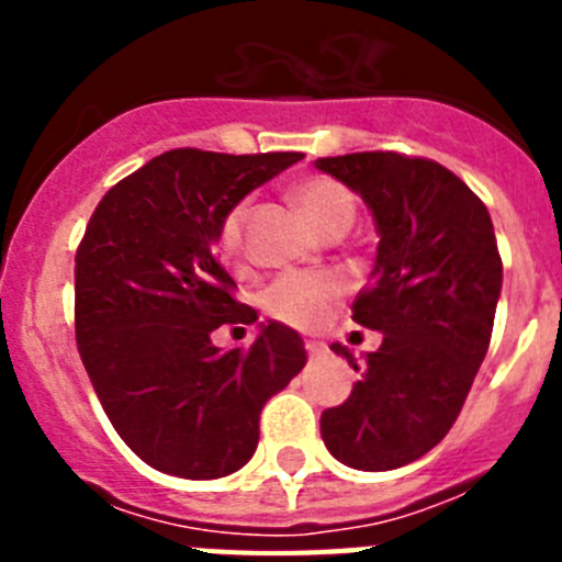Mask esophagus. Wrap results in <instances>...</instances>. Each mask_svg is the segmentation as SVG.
I'll list each match as a JSON object with an SVG mask.
<instances>
[{"label": "esophagus", "mask_w": 562, "mask_h": 562, "mask_svg": "<svg viewBox=\"0 0 562 562\" xmlns=\"http://www.w3.org/2000/svg\"><path fill=\"white\" fill-rule=\"evenodd\" d=\"M306 351H310L312 357L324 355V351H326V342H321V340H306Z\"/></svg>", "instance_id": "obj_1"}]
</instances>
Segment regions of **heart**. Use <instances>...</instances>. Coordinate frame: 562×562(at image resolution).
Here are the masks:
<instances>
[{"mask_svg":"<svg viewBox=\"0 0 562 562\" xmlns=\"http://www.w3.org/2000/svg\"><path fill=\"white\" fill-rule=\"evenodd\" d=\"M292 196L301 211L329 236H340L355 222L357 202L351 191L324 173L297 180ZM245 220L247 202H238L225 213L220 225L216 245H220L222 258L231 265H238L245 252ZM342 295H346V284L335 272H286L265 292V310L278 324L295 326V329H317L329 321Z\"/></svg>","mask_w":562,"mask_h":562,"instance_id":"obj_1","label":"heart"}]
</instances>
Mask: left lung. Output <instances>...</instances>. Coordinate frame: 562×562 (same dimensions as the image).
Listing matches in <instances>:
<instances>
[{"label": "left lung", "mask_w": 562, "mask_h": 562, "mask_svg": "<svg viewBox=\"0 0 562 562\" xmlns=\"http://www.w3.org/2000/svg\"><path fill=\"white\" fill-rule=\"evenodd\" d=\"M315 166L360 193L380 233L355 321L382 331L360 380L321 416L326 448L355 470H394L434 450L464 405L493 337L498 241L484 202L445 166L396 151L321 157Z\"/></svg>", "instance_id": "1"}]
</instances>
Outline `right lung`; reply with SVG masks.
Listing matches in <instances>:
<instances>
[{
  "instance_id": "obj_1",
  "label": "right lung",
  "mask_w": 562,
  "mask_h": 562,
  "mask_svg": "<svg viewBox=\"0 0 562 562\" xmlns=\"http://www.w3.org/2000/svg\"><path fill=\"white\" fill-rule=\"evenodd\" d=\"M301 151L173 148L109 188L76 252V340L109 422L148 467L222 479L252 459L258 416L306 366L290 326H258L250 349L211 331L258 315L216 261L225 213Z\"/></svg>"
}]
</instances>
